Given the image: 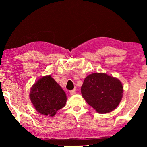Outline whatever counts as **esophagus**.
I'll return each mask as SVG.
<instances>
[{
    "label": "esophagus",
    "instance_id": "esophagus-1",
    "mask_svg": "<svg viewBox=\"0 0 147 147\" xmlns=\"http://www.w3.org/2000/svg\"><path fill=\"white\" fill-rule=\"evenodd\" d=\"M69 93H70V94H72V95H73V94H74L76 93L75 89H73V90H71L70 91H69Z\"/></svg>",
    "mask_w": 147,
    "mask_h": 147
}]
</instances>
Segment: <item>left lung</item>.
<instances>
[{"label":"left lung","instance_id":"obj_1","mask_svg":"<svg viewBox=\"0 0 147 147\" xmlns=\"http://www.w3.org/2000/svg\"><path fill=\"white\" fill-rule=\"evenodd\" d=\"M81 93L87 103L98 113H106L120 103L123 88L118 79L104 73H93L84 80Z\"/></svg>","mask_w":147,"mask_h":147}]
</instances>
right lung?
I'll return each mask as SVG.
<instances>
[{
    "instance_id": "right-lung-1",
    "label": "right lung",
    "mask_w": 147,
    "mask_h": 147,
    "mask_svg": "<svg viewBox=\"0 0 147 147\" xmlns=\"http://www.w3.org/2000/svg\"><path fill=\"white\" fill-rule=\"evenodd\" d=\"M30 97L39 113L52 117L64 107L67 102L64 91L50 75L40 78L34 84Z\"/></svg>"
}]
</instances>
